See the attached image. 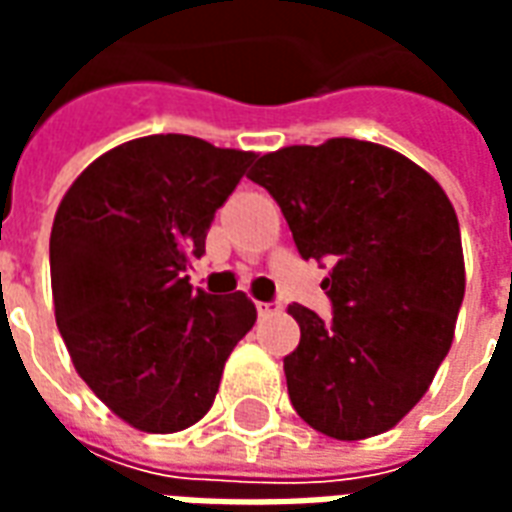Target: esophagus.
<instances>
[{
  "instance_id": "esophagus-1",
  "label": "esophagus",
  "mask_w": 512,
  "mask_h": 512,
  "mask_svg": "<svg viewBox=\"0 0 512 512\" xmlns=\"http://www.w3.org/2000/svg\"><path fill=\"white\" fill-rule=\"evenodd\" d=\"M279 307L277 304H268V301H257V312H260V318H266V315H274Z\"/></svg>"
}]
</instances>
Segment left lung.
<instances>
[{
	"instance_id": "8db88e82",
	"label": "left lung",
	"mask_w": 512,
	"mask_h": 512,
	"mask_svg": "<svg viewBox=\"0 0 512 512\" xmlns=\"http://www.w3.org/2000/svg\"><path fill=\"white\" fill-rule=\"evenodd\" d=\"M249 178L279 202L304 260H334L332 321L290 304L301 343L288 395L323 436L386 433L417 406L450 351L466 290L458 216L428 172L362 139L290 145Z\"/></svg>"
}]
</instances>
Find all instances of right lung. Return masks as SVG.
Masks as SVG:
<instances>
[{"mask_svg": "<svg viewBox=\"0 0 512 512\" xmlns=\"http://www.w3.org/2000/svg\"><path fill=\"white\" fill-rule=\"evenodd\" d=\"M255 158L197 136H139L95 158L62 197L49 244L57 326L76 373L131 428L200 422L255 326L246 293L211 296L186 277Z\"/></svg>", "mask_w": 512, "mask_h": 512, "instance_id": "right-lung-1", "label": "right lung"}]
</instances>
